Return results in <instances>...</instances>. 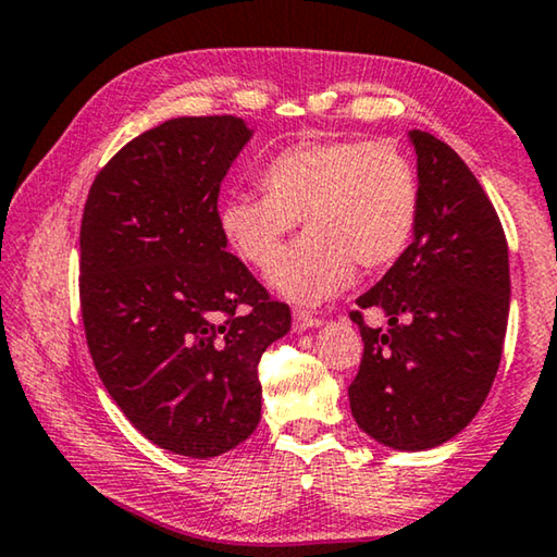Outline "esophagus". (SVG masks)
Here are the masks:
<instances>
[{
  "label": "esophagus",
  "mask_w": 557,
  "mask_h": 557,
  "mask_svg": "<svg viewBox=\"0 0 557 557\" xmlns=\"http://www.w3.org/2000/svg\"><path fill=\"white\" fill-rule=\"evenodd\" d=\"M322 320L314 318V314L305 312V310H295L293 314V330L295 332H305V330H312V327H320Z\"/></svg>",
  "instance_id": "obj_1"
}]
</instances>
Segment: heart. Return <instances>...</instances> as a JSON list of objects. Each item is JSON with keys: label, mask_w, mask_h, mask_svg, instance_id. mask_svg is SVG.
Segmentation results:
<instances>
[{"label": "heart", "mask_w": 557, "mask_h": 557, "mask_svg": "<svg viewBox=\"0 0 557 557\" xmlns=\"http://www.w3.org/2000/svg\"><path fill=\"white\" fill-rule=\"evenodd\" d=\"M262 185L264 193H232L222 202V235L245 262L268 270L305 219L308 235L268 277L297 305L343 293L358 264H393L418 225V177L387 143L305 139L272 157Z\"/></svg>", "instance_id": "1"}]
</instances>
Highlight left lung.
<instances>
[{
    "label": "left lung",
    "instance_id": "obj_1",
    "mask_svg": "<svg viewBox=\"0 0 557 557\" xmlns=\"http://www.w3.org/2000/svg\"><path fill=\"white\" fill-rule=\"evenodd\" d=\"M420 214L412 243L350 312L364 343L350 410L393 450L447 443L483 408L510 312L508 243L495 207L458 152L410 129ZM383 311L387 329L363 325Z\"/></svg>",
    "mask_w": 557,
    "mask_h": 557
}]
</instances>
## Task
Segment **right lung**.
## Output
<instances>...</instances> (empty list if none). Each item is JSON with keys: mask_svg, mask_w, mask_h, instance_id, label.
Listing matches in <instances>:
<instances>
[{"mask_svg": "<svg viewBox=\"0 0 557 557\" xmlns=\"http://www.w3.org/2000/svg\"><path fill=\"white\" fill-rule=\"evenodd\" d=\"M250 137L230 114L168 120L104 164L82 214L79 300L97 375L139 433L185 458L255 433L257 362L293 325L220 227V185Z\"/></svg>", "mask_w": 557, "mask_h": 557, "instance_id": "obj_1", "label": "right lung"}]
</instances>
